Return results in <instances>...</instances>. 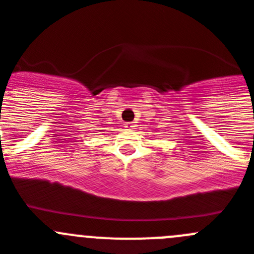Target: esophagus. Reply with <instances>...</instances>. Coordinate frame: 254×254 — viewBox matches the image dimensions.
<instances>
[{
  "label": "esophagus",
  "instance_id": "obj_1",
  "mask_svg": "<svg viewBox=\"0 0 254 254\" xmlns=\"http://www.w3.org/2000/svg\"><path fill=\"white\" fill-rule=\"evenodd\" d=\"M133 127H134V123L133 122L126 123V128H127V129H133Z\"/></svg>",
  "mask_w": 254,
  "mask_h": 254
}]
</instances>
